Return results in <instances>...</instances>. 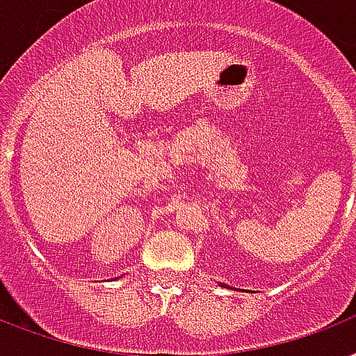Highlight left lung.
<instances>
[{"label":"left lung","mask_w":356,"mask_h":356,"mask_svg":"<svg viewBox=\"0 0 356 356\" xmlns=\"http://www.w3.org/2000/svg\"><path fill=\"white\" fill-rule=\"evenodd\" d=\"M222 286H226V285H222Z\"/></svg>","instance_id":"left-lung-1"}]
</instances>
